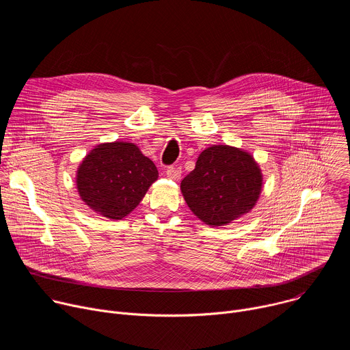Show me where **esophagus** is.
Listing matches in <instances>:
<instances>
[{"mask_svg": "<svg viewBox=\"0 0 350 350\" xmlns=\"http://www.w3.org/2000/svg\"><path fill=\"white\" fill-rule=\"evenodd\" d=\"M166 174L172 180H178L181 177V167H178V166H167Z\"/></svg>", "mask_w": 350, "mask_h": 350, "instance_id": "esophagus-1", "label": "esophagus"}]
</instances>
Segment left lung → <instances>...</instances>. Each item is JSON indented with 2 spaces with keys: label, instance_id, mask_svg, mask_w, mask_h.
Listing matches in <instances>:
<instances>
[{
  "label": "left lung",
  "instance_id": "obj_1",
  "mask_svg": "<svg viewBox=\"0 0 350 350\" xmlns=\"http://www.w3.org/2000/svg\"><path fill=\"white\" fill-rule=\"evenodd\" d=\"M262 181L260 169L247 152L213 145L198 157L195 169L181 181V192L195 216L217 227L251 212Z\"/></svg>",
  "mask_w": 350,
  "mask_h": 350
}]
</instances>
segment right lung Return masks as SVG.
<instances>
[{
	"label": "right lung",
	"instance_id": "obj_1",
	"mask_svg": "<svg viewBox=\"0 0 350 350\" xmlns=\"http://www.w3.org/2000/svg\"><path fill=\"white\" fill-rule=\"evenodd\" d=\"M158 178L154 162L131 142L101 144L77 170V189L85 205L104 217L127 216Z\"/></svg>",
	"mask_w": 350,
	"mask_h": 350
}]
</instances>
